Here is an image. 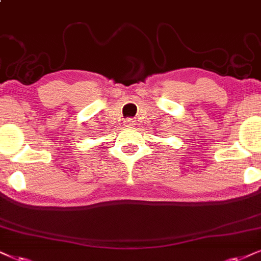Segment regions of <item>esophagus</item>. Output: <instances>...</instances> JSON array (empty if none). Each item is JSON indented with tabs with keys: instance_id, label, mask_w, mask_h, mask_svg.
I'll use <instances>...</instances> for the list:
<instances>
[{
	"instance_id": "esophagus-1",
	"label": "esophagus",
	"mask_w": 261,
	"mask_h": 261,
	"mask_svg": "<svg viewBox=\"0 0 261 261\" xmlns=\"http://www.w3.org/2000/svg\"><path fill=\"white\" fill-rule=\"evenodd\" d=\"M125 123H126V126H133V125H134V123H133V120H131V119H128V120H126V121H125Z\"/></svg>"
}]
</instances>
